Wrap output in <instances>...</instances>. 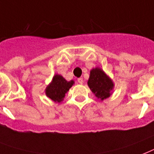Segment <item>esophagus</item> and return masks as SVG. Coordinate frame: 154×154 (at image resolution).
I'll return each instance as SVG.
<instances>
[{
    "mask_svg": "<svg viewBox=\"0 0 154 154\" xmlns=\"http://www.w3.org/2000/svg\"><path fill=\"white\" fill-rule=\"evenodd\" d=\"M77 82H78V83H79V84H83L84 80L82 79V77H80V78H78V79H77Z\"/></svg>",
    "mask_w": 154,
    "mask_h": 154,
    "instance_id": "obj_1",
    "label": "esophagus"
}]
</instances>
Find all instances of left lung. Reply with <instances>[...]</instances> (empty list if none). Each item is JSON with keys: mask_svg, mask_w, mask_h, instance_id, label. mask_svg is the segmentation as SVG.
Returning a JSON list of instances; mask_svg holds the SVG:
<instances>
[{"mask_svg": "<svg viewBox=\"0 0 154 154\" xmlns=\"http://www.w3.org/2000/svg\"><path fill=\"white\" fill-rule=\"evenodd\" d=\"M87 84L93 94L101 101L106 99L112 94L115 86L111 77L98 67L90 70Z\"/></svg>", "mask_w": 154, "mask_h": 154, "instance_id": "1", "label": "left lung"}]
</instances>
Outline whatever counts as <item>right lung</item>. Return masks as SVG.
I'll use <instances>...</instances> for the list:
<instances>
[{
	"label": "right lung",
	"mask_w": 154,
	"mask_h": 154,
	"mask_svg": "<svg viewBox=\"0 0 154 154\" xmlns=\"http://www.w3.org/2000/svg\"><path fill=\"white\" fill-rule=\"evenodd\" d=\"M72 85H74L73 80L68 82L61 75L55 74L51 82L46 87V96L55 103H61L64 100L65 94L72 87Z\"/></svg>",
	"instance_id": "right-lung-1"
}]
</instances>
